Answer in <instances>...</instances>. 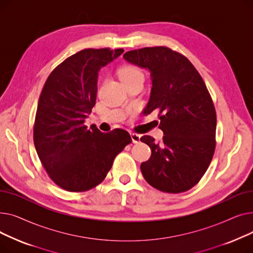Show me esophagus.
Listing matches in <instances>:
<instances>
[{
	"instance_id": "1",
	"label": "esophagus",
	"mask_w": 253,
	"mask_h": 253,
	"mask_svg": "<svg viewBox=\"0 0 253 253\" xmlns=\"http://www.w3.org/2000/svg\"><path fill=\"white\" fill-rule=\"evenodd\" d=\"M131 135V139L133 143H138L140 141V135L137 133H130Z\"/></svg>"
}]
</instances>
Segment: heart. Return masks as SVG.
<instances>
[{
  "mask_svg": "<svg viewBox=\"0 0 253 253\" xmlns=\"http://www.w3.org/2000/svg\"><path fill=\"white\" fill-rule=\"evenodd\" d=\"M118 75L122 82L129 81V80L136 79V78H143V75L140 72V70L133 65L122 66V68L118 71Z\"/></svg>",
  "mask_w": 253,
  "mask_h": 253,
  "instance_id": "b5f03b06",
  "label": "heart"
}]
</instances>
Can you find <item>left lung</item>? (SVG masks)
Returning <instances> with one entry per match:
<instances>
[{"mask_svg": "<svg viewBox=\"0 0 253 253\" xmlns=\"http://www.w3.org/2000/svg\"><path fill=\"white\" fill-rule=\"evenodd\" d=\"M124 59L151 73V97L144 115L158 112L163 140H140L152 150L141 173L152 187L177 194L189 191L204 173L215 150L216 113L202 77L191 61L167 47L126 52Z\"/></svg>", "mask_w": 253, "mask_h": 253, "instance_id": "obj_1", "label": "left lung"}]
</instances>
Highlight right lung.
Returning a JSON list of instances; mask_svg holds the SVG:
<instances>
[{
	"label": "right lung",
	"instance_id": "right-lung-1",
	"mask_svg": "<svg viewBox=\"0 0 253 253\" xmlns=\"http://www.w3.org/2000/svg\"><path fill=\"white\" fill-rule=\"evenodd\" d=\"M123 49H84L52 71L40 95L34 143L44 168L58 187L85 192L99 184L114 159L132 141L127 131L102 133L85 119L95 104L98 72Z\"/></svg>",
	"mask_w": 253,
	"mask_h": 253
}]
</instances>
